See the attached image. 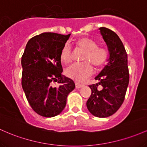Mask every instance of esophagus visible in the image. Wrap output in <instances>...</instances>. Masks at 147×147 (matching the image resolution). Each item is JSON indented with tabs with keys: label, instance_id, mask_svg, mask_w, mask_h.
Segmentation results:
<instances>
[{
	"label": "esophagus",
	"instance_id": "1",
	"mask_svg": "<svg viewBox=\"0 0 147 147\" xmlns=\"http://www.w3.org/2000/svg\"><path fill=\"white\" fill-rule=\"evenodd\" d=\"M75 85H76V89H79V88H80V87H83V85H81V84L78 83V82H76Z\"/></svg>",
	"mask_w": 147,
	"mask_h": 147
}]
</instances>
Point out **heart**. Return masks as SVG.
<instances>
[{"label": "heart", "instance_id": "heart-1", "mask_svg": "<svg viewBox=\"0 0 147 147\" xmlns=\"http://www.w3.org/2000/svg\"><path fill=\"white\" fill-rule=\"evenodd\" d=\"M77 46L85 51L83 60L90 61L95 67H101L106 62L108 51L103 47H98L94 40L89 37H83L77 42ZM60 59L62 62H69L71 60V49L68 43L62 47L60 53ZM93 74V69L88 62L71 64L65 69L67 77L78 82H82Z\"/></svg>", "mask_w": 147, "mask_h": 147}]
</instances>
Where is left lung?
Segmentation results:
<instances>
[{
  "label": "left lung",
  "mask_w": 147,
  "mask_h": 147,
  "mask_svg": "<svg viewBox=\"0 0 147 147\" xmlns=\"http://www.w3.org/2000/svg\"><path fill=\"white\" fill-rule=\"evenodd\" d=\"M109 51L108 64L95 78L98 83L90 85L92 94L87 101L90 113L97 117H108L122 105L129 82L128 57L122 42L111 30L99 28ZM98 84L102 90L98 89Z\"/></svg>",
  "instance_id": "obj_1"
}]
</instances>
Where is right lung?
I'll list each match as a JSON object with an SVG mask.
<instances>
[{
    "mask_svg": "<svg viewBox=\"0 0 147 147\" xmlns=\"http://www.w3.org/2000/svg\"><path fill=\"white\" fill-rule=\"evenodd\" d=\"M70 34L44 32L31 38L21 57L22 85L32 110L45 117L59 115L67 96L75 88L71 79L62 75L60 53ZM53 82L60 85L53 86Z\"/></svg>",
    "mask_w": 147,
    "mask_h": 147,
    "instance_id": "right-lung-1",
    "label": "right lung"
}]
</instances>
